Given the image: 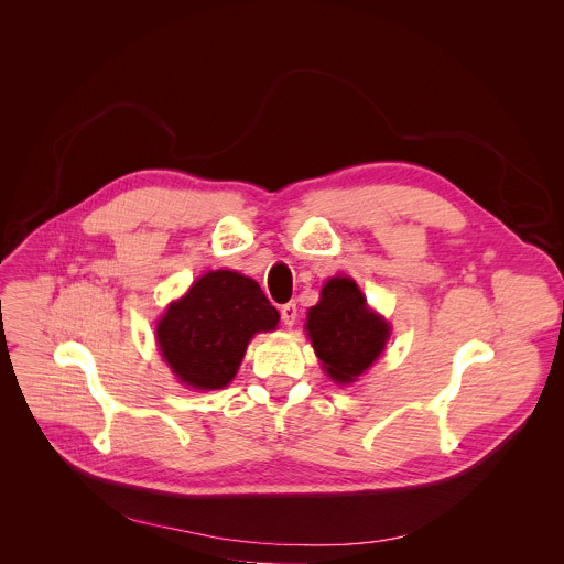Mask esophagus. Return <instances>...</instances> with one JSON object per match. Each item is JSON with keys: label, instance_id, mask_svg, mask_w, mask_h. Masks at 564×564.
Masks as SVG:
<instances>
[{"label": "esophagus", "instance_id": "esophagus-1", "mask_svg": "<svg viewBox=\"0 0 564 564\" xmlns=\"http://www.w3.org/2000/svg\"><path fill=\"white\" fill-rule=\"evenodd\" d=\"M296 316H299L296 303H285V305H281V321H283L285 326H294V324H296Z\"/></svg>", "mask_w": 564, "mask_h": 564}]
</instances>
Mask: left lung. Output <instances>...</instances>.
<instances>
[{
	"mask_svg": "<svg viewBox=\"0 0 564 564\" xmlns=\"http://www.w3.org/2000/svg\"><path fill=\"white\" fill-rule=\"evenodd\" d=\"M305 330L321 366L337 383L357 381L390 337V324L368 307L350 276H333L321 288L318 303L307 310Z\"/></svg>",
	"mask_w": 564,
	"mask_h": 564,
	"instance_id": "left-lung-1",
	"label": "left lung"
}]
</instances>
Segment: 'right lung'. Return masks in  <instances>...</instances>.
<instances>
[{"label":"right lung","mask_w":564,"mask_h":564,"mask_svg":"<svg viewBox=\"0 0 564 564\" xmlns=\"http://www.w3.org/2000/svg\"><path fill=\"white\" fill-rule=\"evenodd\" d=\"M279 312L259 283L231 270H212L172 301L155 326V341L181 383L225 388L257 333L279 326Z\"/></svg>","instance_id":"right-lung-1"}]
</instances>
